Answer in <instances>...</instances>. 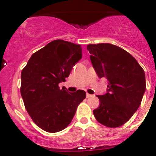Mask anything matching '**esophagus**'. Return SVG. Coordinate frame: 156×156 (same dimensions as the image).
<instances>
[{"instance_id":"34e87169","label":"esophagus","mask_w":156,"mask_h":156,"mask_svg":"<svg viewBox=\"0 0 156 156\" xmlns=\"http://www.w3.org/2000/svg\"><path fill=\"white\" fill-rule=\"evenodd\" d=\"M86 97H87V98H91V97H93V95L87 93V94H86Z\"/></svg>"}]
</instances>
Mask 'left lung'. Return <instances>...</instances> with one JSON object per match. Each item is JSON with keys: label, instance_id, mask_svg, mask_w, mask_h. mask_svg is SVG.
Listing matches in <instances>:
<instances>
[{"label": "left lung", "instance_id": "left-lung-1", "mask_svg": "<svg viewBox=\"0 0 156 156\" xmlns=\"http://www.w3.org/2000/svg\"><path fill=\"white\" fill-rule=\"evenodd\" d=\"M90 62L100 78L108 81L107 93L98 95L96 120L108 127L126 123L138 110L146 91L143 68L129 52L110 43L89 44Z\"/></svg>", "mask_w": 156, "mask_h": 156}]
</instances>
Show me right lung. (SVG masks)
<instances>
[{
	"label": "right lung",
	"instance_id": "1",
	"mask_svg": "<svg viewBox=\"0 0 156 156\" xmlns=\"http://www.w3.org/2000/svg\"><path fill=\"white\" fill-rule=\"evenodd\" d=\"M82 57L81 45L56 40L32 55L21 72L20 93L33 121L49 133H56L72 122L83 90L69 92L58 84L66 81Z\"/></svg>",
	"mask_w": 156,
	"mask_h": 156
}]
</instances>
